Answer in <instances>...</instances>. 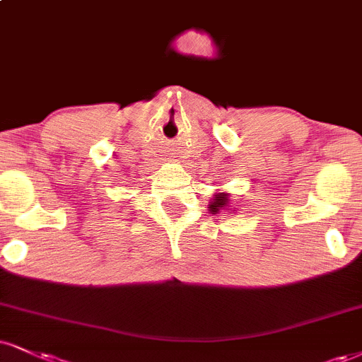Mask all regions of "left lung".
Masks as SVG:
<instances>
[{
  "label": "left lung",
  "instance_id": "left-lung-1",
  "mask_svg": "<svg viewBox=\"0 0 362 362\" xmlns=\"http://www.w3.org/2000/svg\"><path fill=\"white\" fill-rule=\"evenodd\" d=\"M228 194L221 192V194H216L214 200L211 202V206H209V209H211V212H214V214H217V212L221 211V209H224L226 206H228Z\"/></svg>",
  "mask_w": 362,
  "mask_h": 362
}]
</instances>
